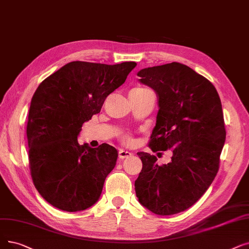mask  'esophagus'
Masks as SVG:
<instances>
[{"instance_id": "esophagus-1", "label": "esophagus", "mask_w": 249, "mask_h": 249, "mask_svg": "<svg viewBox=\"0 0 249 249\" xmlns=\"http://www.w3.org/2000/svg\"><path fill=\"white\" fill-rule=\"evenodd\" d=\"M131 156H132V154L130 153V151L125 150V149H120V150H119V158H120L121 160L127 159V158L131 157Z\"/></svg>"}]
</instances>
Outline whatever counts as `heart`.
Instances as JSON below:
<instances>
[{
    "instance_id": "1",
    "label": "heart",
    "mask_w": 249,
    "mask_h": 249,
    "mask_svg": "<svg viewBox=\"0 0 249 249\" xmlns=\"http://www.w3.org/2000/svg\"><path fill=\"white\" fill-rule=\"evenodd\" d=\"M145 89H142V88H137V89H132V90H136V91H139V90H145ZM121 139L123 140L124 142H126V143H131L132 142H133V139H132V137L129 135L128 133H122L121 135Z\"/></svg>"
}]
</instances>
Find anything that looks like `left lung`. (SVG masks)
Masks as SVG:
<instances>
[{
    "label": "left lung",
    "mask_w": 249,
    "mask_h": 249,
    "mask_svg": "<svg viewBox=\"0 0 249 249\" xmlns=\"http://www.w3.org/2000/svg\"><path fill=\"white\" fill-rule=\"evenodd\" d=\"M137 76L159 98L148 146L154 153L171 149L173 156L159 166L156 156L137 153L142 169L136 196L154 213H178L203 196L218 173L226 139L220 96L211 81L177 62L144 68Z\"/></svg>",
    "instance_id": "left-lung-1"
}]
</instances>
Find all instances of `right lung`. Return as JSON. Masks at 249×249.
<instances>
[{"instance_id":"obj_1","label":"right lung","mask_w":249,"mask_h":249,"mask_svg":"<svg viewBox=\"0 0 249 249\" xmlns=\"http://www.w3.org/2000/svg\"><path fill=\"white\" fill-rule=\"evenodd\" d=\"M135 66L74 61L38 85L26 127L29 168L36 188L53 207L79 212L99 200L118 151L107 143L80 145L77 136Z\"/></svg>"}]
</instances>
